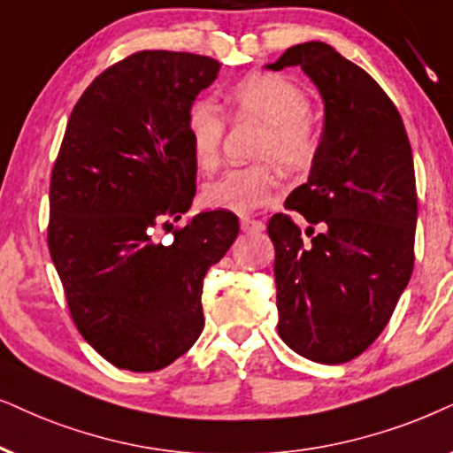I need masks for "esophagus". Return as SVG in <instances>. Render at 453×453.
Returning <instances> with one entry per match:
<instances>
[{"label": "esophagus", "mask_w": 453, "mask_h": 453, "mask_svg": "<svg viewBox=\"0 0 453 453\" xmlns=\"http://www.w3.org/2000/svg\"><path fill=\"white\" fill-rule=\"evenodd\" d=\"M240 227H242V232H246V234H259L265 230L263 221L250 219V217H240Z\"/></svg>", "instance_id": "1"}]
</instances>
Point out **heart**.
I'll return each mask as SVG.
<instances>
[{"label":"heart","mask_w":453,"mask_h":453,"mask_svg":"<svg viewBox=\"0 0 453 453\" xmlns=\"http://www.w3.org/2000/svg\"><path fill=\"white\" fill-rule=\"evenodd\" d=\"M238 121L265 125L257 157L272 158L280 171L296 175L313 165L319 150V127L309 112L307 94L278 73H249L227 91ZM186 134L198 169L211 173L219 167L226 121L209 100H196L186 117ZM280 192L276 169L269 163L226 171L204 188L211 207L250 213L272 203Z\"/></svg>","instance_id":"heart-1"}]
</instances>
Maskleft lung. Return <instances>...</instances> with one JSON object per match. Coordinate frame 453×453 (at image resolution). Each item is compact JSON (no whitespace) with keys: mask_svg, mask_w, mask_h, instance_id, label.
<instances>
[{"mask_svg":"<svg viewBox=\"0 0 453 453\" xmlns=\"http://www.w3.org/2000/svg\"><path fill=\"white\" fill-rule=\"evenodd\" d=\"M286 66L318 85L326 117L309 181L286 198V209L311 223L309 240L290 215L267 223L278 334L311 362L345 364L379 339L410 282L414 158L397 108L364 68L322 42L293 45L267 65Z\"/></svg>","mask_w":453,"mask_h":453,"instance_id":"8db88e82","label":"left lung"}]
</instances>
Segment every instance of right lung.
<instances>
[{"label": "right lung", "mask_w": 453, "mask_h": 453, "mask_svg": "<svg viewBox=\"0 0 453 453\" xmlns=\"http://www.w3.org/2000/svg\"><path fill=\"white\" fill-rule=\"evenodd\" d=\"M219 66L165 50L108 66L74 104L51 169L48 249L68 311L121 370H160L196 342L203 280L238 236L230 211L175 226L196 194L186 117Z\"/></svg>", "instance_id": "add662e5"}]
</instances>
